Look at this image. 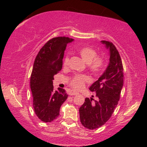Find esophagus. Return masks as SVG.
I'll return each mask as SVG.
<instances>
[{
  "label": "esophagus",
  "instance_id": "1",
  "mask_svg": "<svg viewBox=\"0 0 147 147\" xmlns=\"http://www.w3.org/2000/svg\"><path fill=\"white\" fill-rule=\"evenodd\" d=\"M69 94H70V95H76V94H78V93H77V92H76L75 91L71 90V91H70V92H69Z\"/></svg>",
  "mask_w": 147,
  "mask_h": 147
}]
</instances>
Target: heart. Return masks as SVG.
I'll return each instance as SVG.
<instances>
[{
  "label": "heart",
  "mask_w": 147,
  "mask_h": 147,
  "mask_svg": "<svg viewBox=\"0 0 147 147\" xmlns=\"http://www.w3.org/2000/svg\"><path fill=\"white\" fill-rule=\"evenodd\" d=\"M77 52L84 61L88 63V67L92 73L96 74L100 73L104 66V59L100 56H96V53L90 47H82L77 49ZM69 63L68 56H65L63 59V65H67ZM88 77L84 74H76L71 80L70 84L73 88L78 89L84 86Z\"/></svg>",
  "instance_id": "heart-1"
}]
</instances>
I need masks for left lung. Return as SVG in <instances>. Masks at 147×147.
<instances>
[{"label":"left lung","mask_w":147,"mask_h":147,"mask_svg":"<svg viewBox=\"0 0 147 147\" xmlns=\"http://www.w3.org/2000/svg\"><path fill=\"white\" fill-rule=\"evenodd\" d=\"M100 42L109 51V64L98 80L89 88L91 91L96 92V100L86 98L79 109L81 123L89 130L100 127L111 117L123 86V67L118 51L111 42Z\"/></svg>","instance_id":"1"}]
</instances>
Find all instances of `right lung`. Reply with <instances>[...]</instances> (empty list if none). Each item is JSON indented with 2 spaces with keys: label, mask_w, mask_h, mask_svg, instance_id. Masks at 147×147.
Segmentation results:
<instances>
[{
  "label": "right lung",
  "mask_w": 147,
  "mask_h": 147,
  "mask_svg": "<svg viewBox=\"0 0 147 147\" xmlns=\"http://www.w3.org/2000/svg\"><path fill=\"white\" fill-rule=\"evenodd\" d=\"M74 40L67 37L50 39L42 47L35 59L30 76L33 107L38 117L51 123L59 115V109L68 94L65 90H54V76L61 71L62 59L67 45Z\"/></svg>",
  "instance_id": "1"
}]
</instances>
